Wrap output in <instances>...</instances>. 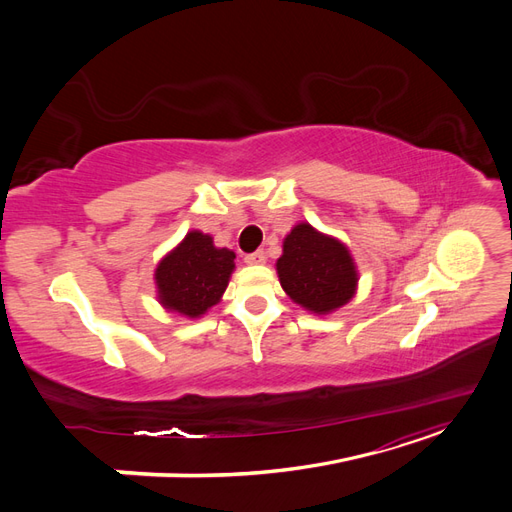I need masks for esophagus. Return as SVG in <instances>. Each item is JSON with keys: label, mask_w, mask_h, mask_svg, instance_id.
<instances>
[{"label": "esophagus", "mask_w": 512, "mask_h": 512, "mask_svg": "<svg viewBox=\"0 0 512 512\" xmlns=\"http://www.w3.org/2000/svg\"><path fill=\"white\" fill-rule=\"evenodd\" d=\"M265 260H267V256H265V252H260V250L245 256V262H247V265H265Z\"/></svg>", "instance_id": "34e87169"}]
</instances>
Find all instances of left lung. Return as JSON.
<instances>
[{
  "label": "left lung",
  "instance_id": "8db88e82",
  "mask_svg": "<svg viewBox=\"0 0 512 512\" xmlns=\"http://www.w3.org/2000/svg\"><path fill=\"white\" fill-rule=\"evenodd\" d=\"M277 275L288 297L314 314L346 305L356 290V269L344 243L299 224L284 239Z\"/></svg>",
  "mask_w": 512,
  "mask_h": 512
}]
</instances>
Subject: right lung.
<instances>
[{
  "instance_id": "obj_1",
  "label": "right lung",
  "mask_w": 512,
  "mask_h": 512,
  "mask_svg": "<svg viewBox=\"0 0 512 512\" xmlns=\"http://www.w3.org/2000/svg\"><path fill=\"white\" fill-rule=\"evenodd\" d=\"M232 269L235 252L218 250L209 235L192 230L156 269L160 301L166 309L196 318L220 301Z\"/></svg>"
}]
</instances>
